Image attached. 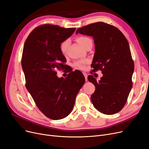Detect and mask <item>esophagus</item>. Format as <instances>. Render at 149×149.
Returning a JSON list of instances; mask_svg holds the SVG:
<instances>
[{
  "mask_svg": "<svg viewBox=\"0 0 149 149\" xmlns=\"http://www.w3.org/2000/svg\"><path fill=\"white\" fill-rule=\"evenodd\" d=\"M83 74H84V76H85V80L87 81V80H88V79H87V77H88V74H87L86 73H85V72H83Z\"/></svg>",
  "mask_w": 149,
  "mask_h": 149,
  "instance_id": "34e87169",
  "label": "esophagus"
}]
</instances>
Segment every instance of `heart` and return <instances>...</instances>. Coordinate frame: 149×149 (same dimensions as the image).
<instances>
[{
    "mask_svg": "<svg viewBox=\"0 0 149 149\" xmlns=\"http://www.w3.org/2000/svg\"><path fill=\"white\" fill-rule=\"evenodd\" d=\"M77 42L82 47L85 48L88 43L90 41H91V40L90 38L87 37L80 36L77 38ZM69 43H70V41L69 39H66L60 43L59 49H60L61 53L63 55H65L66 53H67L68 48L69 45ZM88 63H89L88 59H81V60H78L77 61H75L74 63V65L75 68H78L79 69H84L85 68V65Z\"/></svg>",
    "mask_w": 149,
    "mask_h": 149,
    "instance_id": "heart-1",
    "label": "heart"
}]
</instances>
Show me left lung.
Here are the masks:
<instances>
[{
	"label": "left lung",
	"instance_id": "left-lung-1",
	"mask_svg": "<svg viewBox=\"0 0 149 149\" xmlns=\"http://www.w3.org/2000/svg\"><path fill=\"white\" fill-rule=\"evenodd\" d=\"M78 33L94 38L91 74L98 70L103 74L99 81L93 75L88 77L96 86L91 96L93 106L102 113H116L125 106L133 86L134 62L128 42L116 27L103 22L79 28L76 31Z\"/></svg>",
	"mask_w": 149,
	"mask_h": 149
}]
</instances>
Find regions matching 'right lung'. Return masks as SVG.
<instances>
[{
	"label": "right lung",
	"mask_w": 149,
	"mask_h": 149,
	"mask_svg": "<svg viewBox=\"0 0 149 149\" xmlns=\"http://www.w3.org/2000/svg\"><path fill=\"white\" fill-rule=\"evenodd\" d=\"M75 29L43 24L30 33L24 45L21 65L26 88L38 109L52 120L64 118L71 112L85 81L79 70L71 72L64 79L56 75V70L65 69L66 62L60 43Z\"/></svg>",
	"instance_id": "add662e5"
}]
</instances>
